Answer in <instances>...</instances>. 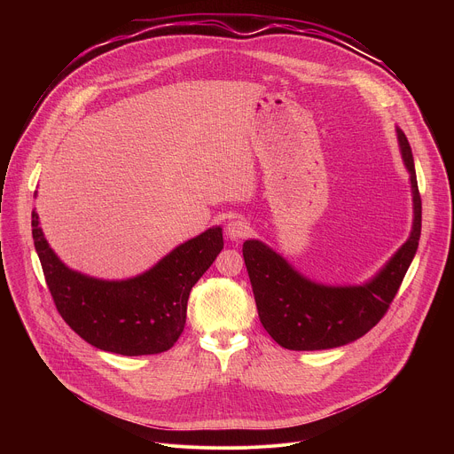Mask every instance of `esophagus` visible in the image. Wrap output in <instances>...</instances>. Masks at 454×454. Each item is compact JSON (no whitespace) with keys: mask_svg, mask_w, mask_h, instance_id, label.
I'll return each mask as SVG.
<instances>
[{"mask_svg":"<svg viewBox=\"0 0 454 454\" xmlns=\"http://www.w3.org/2000/svg\"><path fill=\"white\" fill-rule=\"evenodd\" d=\"M251 231L249 224L244 221V219H233L226 224V235L231 239V240H239V239H244L247 237Z\"/></svg>","mask_w":454,"mask_h":454,"instance_id":"34e87169","label":"esophagus"}]
</instances>
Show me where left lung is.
<instances>
[{
	"label": "left lung",
	"mask_w": 454,
	"mask_h": 454,
	"mask_svg": "<svg viewBox=\"0 0 454 454\" xmlns=\"http://www.w3.org/2000/svg\"><path fill=\"white\" fill-rule=\"evenodd\" d=\"M403 160L411 174L413 230L406 244L380 273L364 286L329 287L296 273L280 254L261 240L242 247L258 317L268 334L289 350H325L347 345L373 329L390 309L419 247L422 201L413 154L406 135L397 129Z\"/></svg>",
	"instance_id": "obj_1"
}]
</instances>
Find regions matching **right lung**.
I'll return each mask as SVG.
<instances>
[{
    "label": "right lung",
    "mask_w": 454,
    "mask_h": 454,
    "mask_svg": "<svg viewBox=\"0 0 454 454\" xmlns=\"http://www.w3.org/2000/svg\"><path fill=\"white\" fill-rule=\"evenodd\" d=\"M32 237L53 303L90 345L120 356H151L174 347L186 321L192 287L221 253L223 230L210 228L177 246L147 273L97 280L64 266L32 212Z\"/></svg>",
    "instance_id": "right-lung-1"
}]
</instances>
